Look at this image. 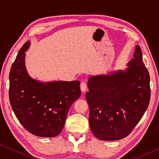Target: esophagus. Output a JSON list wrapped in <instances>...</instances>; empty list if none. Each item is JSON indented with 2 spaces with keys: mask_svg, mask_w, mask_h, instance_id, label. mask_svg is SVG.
I'll list each match as a JSON object with an SVG mask.
<instances>
[{
  "mask_svg": "<svg viewBox=\"0 0 159 159\" xmlns=\"http://www.w3.org/2000/svg\"><path fill=\"white\" fill-rule=\"evenodd\" d=\"M80 90H81L83 93H84L87 90V83L85 82H82L80 83Z\"/></svg>",
  "mask_w": 159,
  "mask_h": 159,
  "instance_id": "esophagus-1",
  "label": "esophagus"
}]
</instances>
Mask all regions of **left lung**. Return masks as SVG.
<instances>
[{
    "label": "left lung",
    "mask_w": 159,
    "mask_h": 159,
    "mask_svg": "<svg viewBox=\"0 0 159 159\" xmlns=\"http://www.w3.org/2000/svg\"><path fill=\"white\" fill-rule=\"evenodd\" d=\"M134 58L125 71L90 76L85 98L90 108L91 130L100 140L125 138L140 120L149 106L150 77L137 45Z\"/></svg>",
    "instance_id": "8db88e82"
}]
</instances>
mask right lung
Segmentation results:
<instances>
[{"instance_id":"1","label":"right lung","mask_w":159,"mask_h":159,"mask_svg":"<svg viewBox=\"0 0 159 159\" xmlns=\"http://www.w3.org/2000/svg\"><path fill=\"white\" fill-rule=\"evenodd\" d=\"M30 44H24L11 66L10 102L26 130L39 137L54 138L61 132L70 107L81 94L80 82L43 83L32 79L25 66V52Z\"/></svg>"}]
</instances>
